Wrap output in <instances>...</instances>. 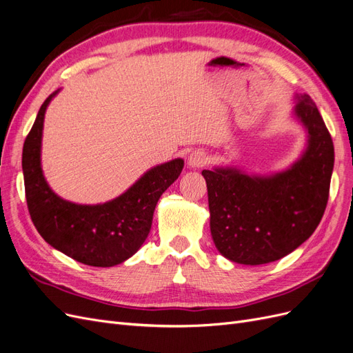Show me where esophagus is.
<instances>
[{
	"label": "esophagus",
	"instance_id": "esophagus-1",
	"mask_svg": "<svg viewBox=\"0 0 353 353\" xmlns=\"http://www.w3.org/2000/svg\"><path fill=\"white\" fill-rule=\"evenodd\" d=\"M207 163H208V155L203 151H193L188 158V164L192 168H201Z\"/></svg>",
	"mask_w": 353,
	"mask_h": 353
}]
</instances>
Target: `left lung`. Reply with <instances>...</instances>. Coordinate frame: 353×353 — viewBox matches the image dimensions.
<instances>
[{
	"instance_id": "left-lung-1",
	"label": "left lung",
	"mask_w": 353,
	"mask_h": 353,
	"mask_svg": "<svg viewBox=\"0 0 353 353\" xmlns=\"http://www.w3.org/2000/svg\"><path fill=\"white\" fill-rule=\"evenodd\" d=\"M293 116L306 130V148L289 168L249 174L237 167L203 170L211 236L237 264L261 265L289 255L315 232L327 207L334 146L310 95H294Z\"/></svg>"
}]
</instances>
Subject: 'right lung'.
I'll list each match as a JSON object with an SVG mask.
<instances>
[{"instance_id":"right-lung-1","label":"right lung","mask_w":353,"mask_h":353,"mask_svg":"<svg viewBox=\"0 0 353 353\" xmlns=\"http://www.w3.org/2000/svg\"><path fill=\"white\" fill-rule=\"evenodd\" d=\"M55 90L41 105L23 145L21 167L30 219L57 251L90 267H114L139 251L150 234L160 196L180 176L185 161L176 158L148 170L120 196L97 205L60 198L43 177L41 146L43 119Z\"/></svg>"}]
</instances>
